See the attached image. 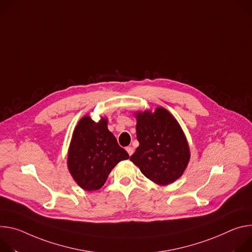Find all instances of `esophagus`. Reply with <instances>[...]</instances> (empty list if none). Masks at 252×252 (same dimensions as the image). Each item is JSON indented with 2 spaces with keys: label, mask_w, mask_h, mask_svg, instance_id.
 Returning a JSON list of instances; mask_svg holds the SVG:
<instances>
[{
  "label": "esophagus",
  "mask_w": 252,
  "mask_h": 252,
  "mask_svg": "<svg viewBox=\"0 0 252 252\" xmlns=\"http://www.w3.org/2000/svg\"><path fill=\"white\" fill-rule=\"evenodd\" d=\"M126 151L128 152L129 156H131V155L133 154V152H134V149H133L132 147H127V148H126Z\"/></svg>",
  "instance_id": "obj_1"
}]
</instances>
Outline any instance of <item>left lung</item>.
<instances>
[{
	"label": "left lung",
	"instance_id": "obj_1",
	"mask_svg": "<svg viewBox=\"0 0 252 252\" xmlns=\"http://www.w3.org/2000/svg\"><path fill=\"white\" fill-rule=\"evenodd\" d=\"M139 146L130 160L152 182L165 186L184 173L190 160L186 136L168 110L134 112Z\"/></svg>",
	"mask_w": 252,
	"mask_h": 252
}]
</instances>
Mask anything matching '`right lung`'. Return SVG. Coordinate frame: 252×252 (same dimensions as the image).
Wrapping results in <instances>:
<instances>
[{
    "mask_svg": "<svg viewBox=\"0 0 252 252\" xmlns=\"http://www.w3.org/2000/svg\"><path fill=\"white\" fill-rule=\"evenodd\" d=\"M108 118L98 122L90 116L77 123L68 149L67 166L75 182L87 191H96L106 182L112 169L129 158L115 136L108 130Z\"/></svg>",
    "mask_w": 252,
    "mask_h": 252,
    "instance_id": "obj_1",
    "label": "right lung"
}]
</instances>
